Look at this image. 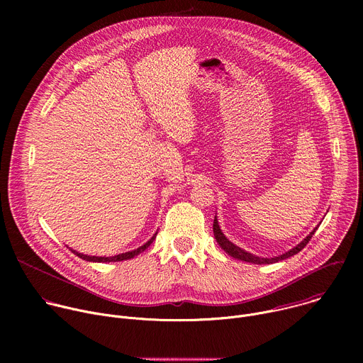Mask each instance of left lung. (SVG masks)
<instances>
[{
  "label": "left lung",
  "mask_w": 363,
  "mask_h": 363,
  "mask_svg": "<svg viewBox=\"0 0 363 363\" xmlns=\"http://www.w3.org/2000/svg\"><path fill=\"white\" fill-rule=\"evenodd\" d=\"M316 230H318V227H316L312 233H310L300 244H297L296 247H293V248L289 250L287 252H284V254H281V255H279V257H273V258H263V257L252 255L251 252H247L245 250H242V248L237 247L235 244H233V242L223 234V231H221V228H220V225H218L217 217L214 218V224H213L214 237H216L217 242L220 244V247H221L227 254H230V255L234 257V258H238V260H242V262H247V263H254V264H272V263L281 262V260H284V258H289V257L297 254L298 251H301V250L306 247V244L310 241V238L313 237V234L316 233Z\"/></svg>",
  "instance_id": "obj_1"
}]
</instances>
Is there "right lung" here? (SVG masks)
I'll use <instances>...</instances> for the list:
<instances>
[{
  "label": "right lung",
  "instance_id": "obj_1",
  "mask_svg": "<svg viewBox=\"0 0 363 363\" xmlns=\"http://www.w3.org/2000/svg\"><path fill=\"white\" fill-rule=\"evenodd\" d=\"M155 237H157V234H155L147 242H145L143 245H140L139 248L136 250H132V251H128V252H122V254H118V255H112V257H96V255H87V254H82V252H77L76 250H72L77 257L83 258V260L86 262H93V263H115V262H123V260H129V258H133L135 255H138L139 252L145 251L155 240Z\"/></svg>",
  "mask_w": 363,
  "mask_h": 363
}]
</instances>
